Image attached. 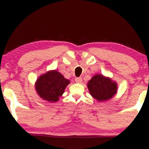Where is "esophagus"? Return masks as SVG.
I'll return each mask as SVG.
<instances>
[{"mask_svg": "<svg viewBox=\"0 0 149 149\" xmlns=\"http://www.w3.org/2000/svg\"><path fill=\"white\" fill-rule=\"evenodd\" d=\"M82 78L81 77H77L76 79H75V81H76V83H81L82 82Z\"/></svg>", "mask_w": 149, "mask_h": 149, "instance_id": "34e87169", "label": "esophagus"}]
</instances>
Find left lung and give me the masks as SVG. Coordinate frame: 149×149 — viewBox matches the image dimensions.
Masks as SVG:
<instances>
[{
	"label": "left lung",
	"instance_id": "obj_1",
	"mask_svg": "<svg viewBox=\"0 0 149 149\" xmlns=\"http://www.w3.org/2000/svg\"><path fill=\"white\" fill-rule=\"evenodd\" d=\"M87 87L93 97L99 102L108 100L113 97L117 91V85L109 77L95 74L89 81Z\"/></svg>",
	"mask_w": 149,
	"mask_h": 149
}]
</instances>
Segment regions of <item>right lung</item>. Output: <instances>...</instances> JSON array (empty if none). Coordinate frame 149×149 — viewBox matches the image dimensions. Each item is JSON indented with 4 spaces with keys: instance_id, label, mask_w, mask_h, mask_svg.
Segmentation results:
<instances>
[{
    "instance_id": "right-lung-1",
    "label": "right lung",
    "mask_w": 149,
    "mask_h": 149,
    "mask_svg": "<svg viewBox=\"0 0 149 149\" xmlns=\"http://www.w3.org/2000/svg\"><path fill=\"white\" fill-rule=\"evenodd\" d=\"M70 81L57 70H51L38 77L35 89L39 96L47 102H56L64 93Z\"/></svg>"
}]
</instances>
